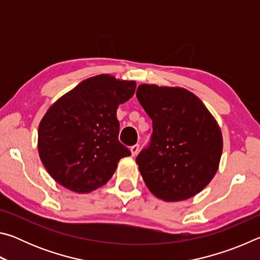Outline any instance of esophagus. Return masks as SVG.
<instances>
[{"label":"esophagus","mask_w":260,"mask_h":260,"mask_svg":"<svg viewBox=\"0 0 260 260\" xmlns=\"http://www.w3.org/2000/svg\"><path fill=\"white\" fill-rule=\"evenodd\" d=\"M139 149H140L139 144H135V146L131 147V152H132V156L135 157L136 155H138V152H139Z\"/></svg>","instance_id":"34e87169"}]
</instances>
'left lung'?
<instances>
[{"instance_id": "8db88e82", "label": "left lung", "mask_w": 260, "mask_h": 260, "mask_svg": "<svg viewBox=\"0 0 260 260\" xmlns=\"http://www.w3.org/2000/svg\"><path fill=\"white\" fill-rule=\"evenodd\" d=\"M136 98L152 120L151 143L136 164L157 199L180 202L208 186L222 153L220 126L204 103L182 87L142 83Z\"/></svg>"}]
</instances>
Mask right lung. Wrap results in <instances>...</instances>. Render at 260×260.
<instances>
[{
	"instance_id": "obj_1",
	"label": "right lung",
	"mask_w": 260,
	"mask_h": 260,
	"mask_svg": "<svg viewBox=\"0 0 260 260\" xmlns=\"http://www.w3.org/2000/svg\"><path fill=\"white\" fill-rule=\"evenodd\" d=\"M136 82L111 74L81 81L52 103L40 121L38 150L50 177L69 190L86 193L107 183L131 151L119 142L118 105Z\"/></svg>"
}]
</instances>
